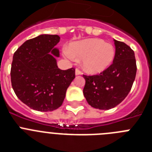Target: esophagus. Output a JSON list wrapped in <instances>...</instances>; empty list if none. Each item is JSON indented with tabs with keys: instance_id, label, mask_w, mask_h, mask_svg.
Segmentation results:
<instances>
[{
	"instance_id": "1",
	"label": "esophagus",
	"mask_w": 152,
	"mask_h": 152,
	"mask_svg": "<svg viewBox=\"0 0 152 152\" xmlns=\"http://www.w3.org/2000/svg\"><path fill=\"white\" fill-rule=\"evenodd\" d=\"M81 74H82V72H80L78 68H77V69L75 70V75H81Z\"/></svg>"
}]
</instances>
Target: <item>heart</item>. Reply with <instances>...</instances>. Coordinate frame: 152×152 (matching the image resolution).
Returning a JSON list of instances; mask_svg holds the SVG:
<instances>
[{
    "label": "heart",
    "mask_w": 152,
    "mask_h": 152,
    "mask_svg": "<svg viewBox=\"0 0 152 152\" xmlns=\"http://www.w3.org/2000/svg\"><path fill=\"white\" fill-rule=\"evenodd\" d=\"M63 54L69 59L82 58L83 69L91 74H98L107 69L114 59L115 50L111 44L100 39H88L75 42Z\"/></svg>",
    "instance_id": "1"
}]
</instances>
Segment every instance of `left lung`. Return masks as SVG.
<instances>
[{
  "instance_id": "obj_1",
  "label": "left lung",
  "mask_w": 152,
  "mask_h": 152,
  "mask_svg": "<svg viewBox=\"0 0 152 152\" xmlns=\"http://www.w3.org/2000/svg\"><path fill=\"white\" fill-rule=\"evenodd\" d=\"M116 52L113 64L96 75H83V93L89 105L99 110L116 107L128 95L136 75L134 51L123 42L114 39Z\"/></svg>"
}]
</instances>
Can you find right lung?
I'll list each match as a JSON object with an SVG mask.
<instances>
[{"mask_svg":"<svg viewBox=\"0 0 152 152\" xmlns=\"http://www.w3.org/2000/svg\"><path fill=\"white\" fill-rule=\"evenodd\" d=\"M58 35L43 34L27 40L14 52L10 70L12 88L26 105L40 112L55 110L62 104L75 77V69L61 70L56 57Z\"/></svg>","mask_w":152,"mask_h":152,"instance_id":"add662e5","label":"right lung"}]
</instances>
